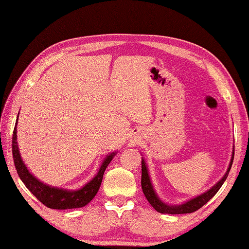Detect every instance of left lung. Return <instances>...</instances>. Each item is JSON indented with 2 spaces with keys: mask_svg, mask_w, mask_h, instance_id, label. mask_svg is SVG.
Masks as SVG:
<instances>
[{
  "mask_svg": "<svg viewBox=\"0 0 249 249\" xmlns=\"http://www.w3.org/2000/svg\"><path fill=\"white\" fill-rule=\"evenodd\" d=\"M233 157H234V147L232 150V156H231V160L229 163V167L227 169V172L225 173V176L221 178L219 181L216 183L214 186L211 187L209 190H206L205 193L201 194L197 197L192 198L190 200L185 201V202L181 203V204H168L166 202L158 197V195L156 194L154 186H153L150 174H149V170H147V166L146 162L144 160V158L142 157L141 160V186H142V192H143L145 198L149 201L150 204L154 208L157 212H160L161 214H187V213H193L195 211L199 210L200 208L209 202V201L212 199L214 196L216 195V193L218 192L219 188L223 186L224 182L226 181L227 177H228L229 171L232 166V162H233Z\"/></svg>",
  "mask_w": 249,
  "mask_h": 249,
  "instance_id": "1",
  "label": "left lung"
}]
</instances>
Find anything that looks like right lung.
<instances>
[{"instance_id": "right-lung-1", "label": "right lung", "mask_w": 249, "mask_h": 249, "mask_svg": "<svg viewBox=\"0 0 249 249\" xmlns=\"http://www.w3.org/2000/svg\"><path fill=\"white\" fill-rule=\"evenodd\" d=\"M19 115V113H18ZM17 122L13 134V157L16 166V170L19 178H21L30 192L38 199L41 203L45 204L47 208L54 210H67V209H77L83 208L96 196L100 184L103 181V177L106 168L108 167L110 161L115 156L116 152H112L105 157L102 165H100L98 172L91 181L88 182L84 186L79 189H64L60 187H54L43 183L38 178H35L30 172L28 167L25 166L23 160L21 158L18 142H17Z\"/></svg>"}]
</instances>
